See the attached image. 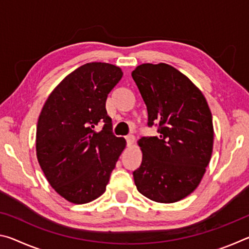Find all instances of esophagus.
<instances>
[{
	"instance_id": "34e87169",
	"label": "esophagus",
	"mask_w": 249,
	"mask_h": 249,
	"mask_svg": "<svg viewBox=\"0 0 249 249\" xmlns=\"http://www.w3.org/2000/svg\"><path fill=\"white\" fill-rule=\"evenodd\" d=\"M125 138H126V141H127V145H128V146H130V145H133V144H134V142H135V137L133 136V135H128V136H126Z\"/></svg>"
}]
</instances>
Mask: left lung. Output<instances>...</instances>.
Instances as JSON below:
<instances>
[{"mask_svg":"<svg viewBox=\"0 0 249 249\" xmlns=\"http://www.w3.org/2000/svg\"><path fill=\"white\" fill-rule=\"evenodd\" d=\"M158 136L142 137V165L133 172L137 190L160 203H174L196 190L213 151L212 113L187 75L167 64H142L132 72Z\"/></svg>","mask_w":249,"mask_h":249,"instance_id":"left-lung-1","label":"left lung"}]
</instances>
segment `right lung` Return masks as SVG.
<instances>
[{
    "label": "right lung",
    "instance_id": "obj_1",
    "mask_svg": "<svg viewBox=\"0 0 249 249\" xmlns=\"http://www.w3.org/2000/svg\"><path fill=\"white\" fill-rule=\"evenodd\" d=\"M123 77L120 67L90 62L69 73L46 100L36 129V155L46 179L74 204L98 199L126 146L112 134L105 102ZM102 124L96 132L95 124Z\"/></svg>",
    "mask_w": 249,
    "mask_h": 249
}]
</instances>
